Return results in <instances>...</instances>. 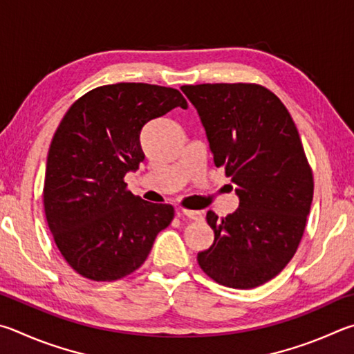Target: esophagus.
I'll return each instance as SVG.
<instances>
[{
	"label": "esophagus",
	"mask_w": 354,
	"mask_h": 354,
	"mask_svg": "<svg viewBox=\"0 0 354 354\" xmlns=\"http://www.w3.org/2000/svg\"><path fill=\"white\" fill-rule=\"evenodd\" d=\"M178 214L185 216V218H188L191 221H201L203 219V216L201 212H196V209H182V212H178Z\"/></svg>",
	"instance_id": "obj_1"
}]
</instances>
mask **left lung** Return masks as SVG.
<instances>
[{
    "label": "left lung",
    "instance_id": "obj_1",
    "mask_svg": "<svg viewBox=\"0 0 354 354\" xmlns=\"http://www.w3.org/2000/svg\"><path fill=\"white\" fill-rule=\"evenodd\" d=\"M205 127L214 165L239 196L236 212L218 219L212 247L197 263L216 283L252 289L286 268L305 233L314 194L313 169L284 104L259 84L183 85Z\"/></svg>",
    "mask_w": 354,
    "mask_h": 354
}]
</instances>
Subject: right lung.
Masks as SVG:
<instances>
[{
    "label": "right lung",
    "mask_w": 354,
    "mask_h": 354,
    "mask_svg": "<svg viewBox=\"0 0 354 354\" xmlns=\"http://www.w3.org/2000/svg\"><path fill=\"white\" fill-rule=\"evenodd\" d=\"M176 107H188L176 88L120 82L85 93L62 118L48 152L43 205L59 252L84 278L130 275L172 222V205L133 196L124 177L145 160L142 126Z\"/></svg>",
    "instance_id": "add662e5"
}]
</instances>
